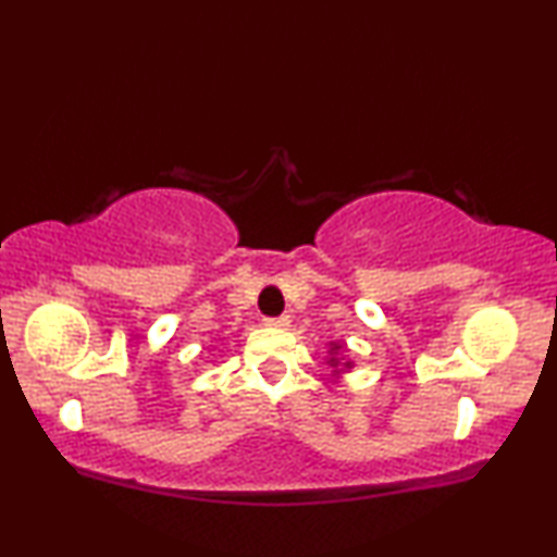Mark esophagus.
Listing matches in <instances>:
<instances>
[{
    "label": "esophagus",
    "mask_w": 557,
    "mask_h": 557,
    "mask_svg": "<svg viewBox=\"0 0 557 557\" xmlns=\"http://www.w3.org/2000/svg\"><path fill=\"white\" fill-rule=\"evenodd\" d=\"M265 324H269V326H278V330H284V326L292 324V317H288V314H281V317H265Z\"/></svg>",
    "instance_id": "34e87169"
}]
</instances>
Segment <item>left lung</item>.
Here are the masks:
<instances>
[{
  "mask_svg": "<svg viewBox=\"0 0 557 557\" xmlns=\"http://www.w3.org/2000/svg\"><path fill=\"white\" fill-rule=\"evenodd\" d=\"M332 362H334V360H332Z\"/></svg>",
  "mask_w": 557,
  "mask_h": 557,
  "instance_id": "obj_1",
  "label": "left lung"
}]
</instances>
